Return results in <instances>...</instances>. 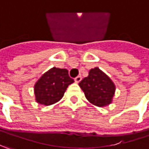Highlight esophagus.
I'll list each match as a JSON object with an SVG mask.
<instances>
[{"label": "esophagus", "mask_w": 149, "mask_h": 149, "mask_svg": "<svg viewBox=\"0 0 149 149\" xmlns=\"http://www.w3.org/2000/svg\"><path fill=\"white\" fill-rule=\"evenodd\" d=\"M81 80H82V77H81L80 75L75 77V82H76V83H79Z\"/></svg>", "instance_id": "34e87169"}]
</instances>
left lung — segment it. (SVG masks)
<instances>
[{
  "instance_id": "obj_1",
  "label": "left lung",
  "mask_w": 149,
  "mask_h": 149,
  "mask_svg": "<svg viewBox=\"0 0 149 149\" xmlns=\"http://www.w3.org/2000/svg\"><path fill=\"white\" fill-rule=\"evenodd\" d=\"M79 86L87 100L99 107L110 104L116 90L110 78L98 67L91 69L88 76L81 80Z\"/></svg>"
}]
</instances>
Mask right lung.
I'll return each instance as SVG.
<instances>
[{
    "instance_id": "obj_1",
    "label": "right lung",
    "mask_w": 149,
    "mask_h": 149,
    "mask_svg": "<svg viewBox=\"0 0 149 149\" xmlns=\"http://www.w3.org/2000/svg\"><path fill=\"white\" fill-rule=\"evenodd\" d=\"M74 82L66 69L53 67L43 75L34 86L36 101L41 104L50 105L60 100L68 85Z\"/></svg>"
}]
</instances>
